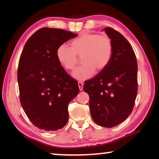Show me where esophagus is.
<instances>
[{"instance_id": "obj_1", "label": "esophagus", "mask_w": 159, "mask_h": 159, "mask_svg": "<svg viewBox=\"0 0 159 159\" xmlns=\"http://www.w3.org/2000/svg\"><path fill=\"white\" fill-rule=\"evenodd\" d=\"M78 85H79V88L80 90H82L83 88V83L81 82H79L78 83Z\"/></svg>"}]
</instances>
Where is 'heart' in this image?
Here are the masks:
<instances>
[{
	"instance_id": "b5f03b06",
	"label": "heart",
	"mask_w": 159,
	"mask_h": 159,
	"mask_svg": "<svg viewBox=\"0 0 159 159\" xmlns=\"http://www.w3.org/2000/svg\"><path fill=\"white\" fill-rule=\"evenodd\" d=\"M113 55L111 39L98 34H84L71 42V47L61 44L58 47L56 56L59 62L66 70H72L82 57L83 65L74 70L72 76L84 81L90 79L96 69L101 71L108 66Z\"/></svg>"
}]
</instances>
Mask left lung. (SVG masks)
<instances>
[{
  "label": "left lung",
  "mask_w": 159,
  "mask_h": 159,
  "mask_svg": "<svg viewBox=\"0 0 159 159\" xmlns=\"http://www.w3.org/2000/svg\"><path fill=\"white\" fill-rule=\"evenodd\" d=\"M111 39L113 55L106 68L83 85L89 95L90 114L97 124L112 128L131 114L138 93V63L127 39L111 27L104 29Z\"/></svg>",
  "instance_id": "obj_1"
}]
</instances>
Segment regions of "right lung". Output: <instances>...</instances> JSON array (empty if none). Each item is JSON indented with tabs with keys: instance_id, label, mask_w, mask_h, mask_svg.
Instances as JSON below:
<instances>
[{
	"instance_id": "right-lung-1",
	"label": "right lung",
	"mask_w": 159,
	"mask_h": 159,
	"mask_svg": "<svg viewBox=\"0 0 159 159\" xmlns=\"http://www.w3.org/2000/svg\"><path fill=\"white\" fill-rule=\"evenodd\" d=\"M77 34L43 27L26 41L19 61L17 80L21 107L41 130L62 128L69 118V103L79 93L76 80L59 62L58 47Z\"/></svg>"
}]
</instances>
